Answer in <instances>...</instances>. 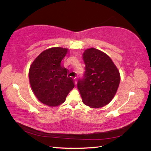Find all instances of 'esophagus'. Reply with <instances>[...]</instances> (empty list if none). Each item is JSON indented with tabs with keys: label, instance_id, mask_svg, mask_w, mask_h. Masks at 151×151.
I'll use <instances>...</instances> for the list:
<instances>
[{
	"label": "esophagus",
	"instance_id": "esophagus-1",
	"mask_svg": "<svg viewBox=\"0 0 151 151\" xmlns=\"http://www.w3.org/2000/svg\"><path fill=\"white\" fill-rule=\"evenodd\" d=\"M74 83H75V84L76 85V84H77V79H76V78H74Z\"/></svg>",
	"mask_w": 151,
	"mask_h": 151
}]
</instances>
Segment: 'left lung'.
<instances>
[{"instance_id": "obj_1", "label": "left lung", "mask_w": 151, "mask_h": 151, "mask_svg": "<svg viewBox=\"0 0 151 151\" xmlns=\"http://www.w3.org/2000/svg\"><path fill=\"white\" fill-rule=\"evenodd\" d=\"M83 57L86 71L84 78L77 83L83 102L92 108L103 107L116 93L120 82L119 70L111 58L99 50L86 49Z\"/></svg>"}]
</instances>
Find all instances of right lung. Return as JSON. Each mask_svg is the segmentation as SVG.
I'll use <instances>...</instances> for the list:
<instances>
[{
  "mask_svg": "<svg viewBox=\"0 0 151 151\" xmlns=\"http://www.w3.org/2000/svg\"><path fill=\"white\" fill-rule=\"evenodd\" d=\"M68 49L52 47L44 50L32 62L29 70V83L40 102L50 107L62 104L74 82L62 65Z\"/></svg>",
  "mask_w": 151,
  "mask_h": 151,
  "instance_id": "add662e5",
  "label": "right lung"
}]
</instances>
